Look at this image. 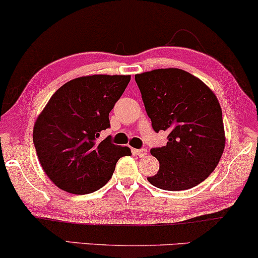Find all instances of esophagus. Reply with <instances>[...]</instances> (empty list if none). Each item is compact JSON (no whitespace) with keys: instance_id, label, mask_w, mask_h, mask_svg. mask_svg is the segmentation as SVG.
<instances>
[{"instance_id":"obj_1","label":"esophagus","mask_w":258,"mask_h":258,"mask_svg":"<svg viewBox=\"0 0 258 258\" xmlns=\"http://www.w3.org/2000/svg\"><path fill=\"white\" fill-rule=\"evenodd\" d=\"M134 152H135L136 155H139V156H141V158H143V156L147 155V153H148V150H147L146 148H142V149H136V150H134Z\"/></svg>"}]
</instances>
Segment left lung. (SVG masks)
Here are the masks:
<instances>
[{
	"label": "left lung",
	"mask_w": 258,
	"mask_h": 258,
	"mask_svg": "<svg viewBox=\"0 0 258 258\" xmlns=\"http://www.w3.org/2000/svg\"><path fill=\"white\" fill-rule=\"evenodd\" d=\"M153 129L168 133V142L150 149L160 162L148 181L158 188L183 190L203 182L216 169L225 132L215 93L190 73L158 69L135 75Z\"/></svg>",
	"instance_id": "left-lung-1"
}]
</instances>
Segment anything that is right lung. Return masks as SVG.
<instances>
[{
  "mask_svg": "<svg viewBox=\"0 0 258 258\" xmlns=\"http://www.w3.org/2000/svg\"><path fill=\"white\" fill-rule=\"evenodd\" d=\"M130 82V76L93 75L72 79L54 92L36 118L33 142L43 172L60 189L88 195L111 179L116 163L132 155L113 145L109 113Z\"/></svg>",
  "mask_w": 258,
  "mask_h": 258,
  "instance_id": "1",
  "label": "right lung"
}]
</instances>
